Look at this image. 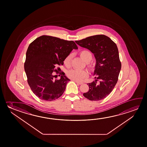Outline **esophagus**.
<instances>
[{"instance_id":"esophagus-1","label":"esophagus","mask_w":147,"mask_h":147,"mask_svg":"<svg viewBox=\"0 0 147 147\" xmlns=\"http://www.w3.org/2000/svg\"><path fill=\"white\" fill-rule=\"evenodd\" d=\"M75 82L76 83H77V84H79V85H81V84H83L82 82H77V81H75Z\"/></svg>"}]
</instances>
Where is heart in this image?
I'll return each mask as SVG.
<instances>
[{
	"label": "heart",
	"instance_id": "heart-1",
	"mask_svg": "<svg viewBox=\"0 0 147 147\" xmlns=\"http://www.w3.org/2000/svg\"><path fill=\"white\" fill-rule=\"evenodd\" d=\"M80 55L84 61L87 62V65H88V67L90 68H93L92 65L89 63L92 60V57H93L92 53L89 50H82V51L80 52ZM72 57V54H69L68 56L66 57V58L64 61V64L65 65L66 67H68L70 66ZM88 73L86 70H77V69H72L68 71V72L67 73V75L69 78L77 82L82 81V79L88 76Z\"/></svg>",
	"mask_w": 147,
	"mask_h": 147
}]
</instances>
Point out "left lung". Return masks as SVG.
I'll return each instance as SVG.
<instances>
[{
    "label": "left lung",
    "instance_id": "1",
    "mask_svg": "<svg viewBox=\"0 0 147 147\" xmlns=\"http://www.w3.org/2000/svg\"><path fill=\"white\" fill-rule=\"evenodd\" d=\"M75 42L92 52L96 61L93 75L97 79L88 84L89 90L83 95L91 101L103 99L113 90L121 69L117 46L103 34L89 36Z\"/></svg>",
    "mask_w": 147,
    "mask_h": 147
}]
</instances>
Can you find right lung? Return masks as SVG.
<instances>
[{
  "label": "right lung",
  "instance_id": "obj_1",
  "mask_svg": "<svg viewBox=\"0 0 147 147\" xmlns=\"http://www.w3.org/2000/svg\"><path fill=\"white\" fill-rule=\"evenodd\" d=\"M73 49H78L74 41L49 36H42L30 44L26 53L24 70L28 84L40 99L53 101L63 95L70 80L65 74L60 79L55 80L53 72L57 71V65H63Z\"/></svg>",
  "mask_w": 147,
  "mask_h": 147
}]
</instances>
